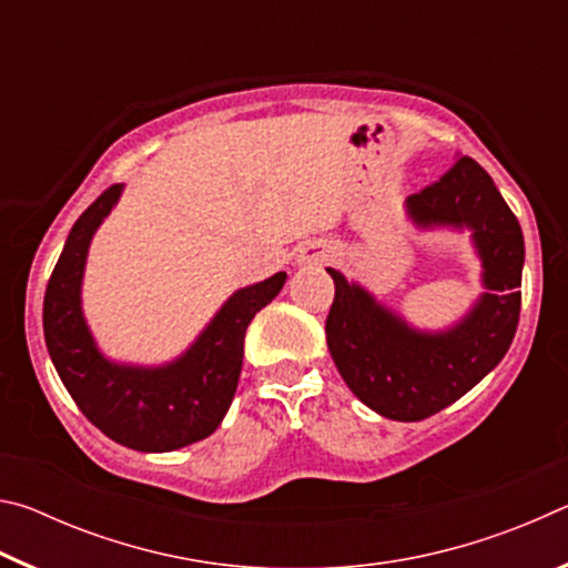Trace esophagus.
<instances>
[{
    "instance_id": "esophagus-1",
    "label": "esophagus",
    "mask_w": 568,
    "mask_h": 568,
    "mask_svg": "<svg viewBox=\"0 0 568 568\" xmlns=\"http://www.w3.org/2000/svg\"><path fill=\"white\" fill-rule=\"evenodd\" d=\"M331 247L325 243H311L297 253V263L301 265H325L331 261Z\"/></svg>"
}]
</instances>
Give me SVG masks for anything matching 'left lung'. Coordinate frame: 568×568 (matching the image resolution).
Masks as SVG:
<instances>
[{"instance_id": "8db88e82", "label": "left lung", "mask_w": 568, "mask_h": 568, "mask_svg": "<svg viewBox=\"0 0 568 568\" xmlns=\"http://www.w3.org/2000/svg\"><path fill=\"white\" fill-rule=\"evenodd\" d=\"M406 210L420 227L474 233L488 293L454 328L423 333L328 267L335 297L325 335L355 396L381 416L410 423L466 396L511 348L521 313L524 233L491 175L466 155H456L448 172L410 195Z\"/></svg>"}]
</instances>
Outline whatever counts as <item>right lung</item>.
<instances>
[{
    "label": "right lung",
    "mask_w": 568,
    "mask_h": 568,
    "mask_svg": "<svg viewBox=\"0 0 568 568\" xmlns=\"http://www.w3.org/2000/svg\"><path fill=\"white\" fill-rule=\"evenodd\" d=\"M122 195L112 185L84 210L67 235L44 293V341L57 373L92 426L118 444L165 454L207 438L223 423L243 368L250 321L283 291L285 273L240 287L200 338L160 368L104 358L82 315V273L90 240Z\"/></svg>",
    "instance_id": "obj_1"
}]
</instances>
